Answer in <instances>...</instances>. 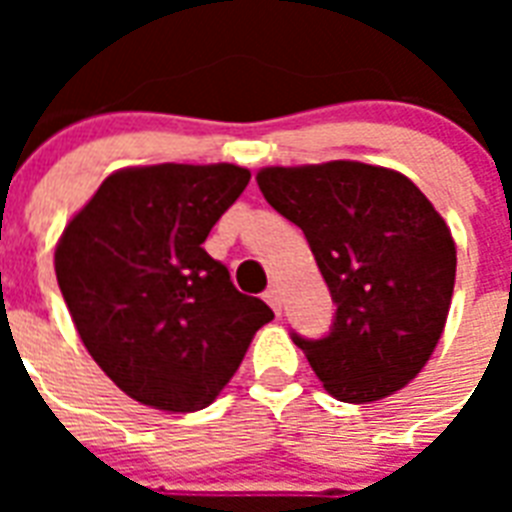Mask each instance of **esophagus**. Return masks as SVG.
Returning a JSON list of instances; mask_svg holds the SVG:
<instances>
[{
	"label": "esophagus",
	"instance_id": "34e87169",
	"mask_svg": "<svg viewBox=\"0 0 512 512\" xmlns=\"http://www.w3.org/2000/svg\"><path fill=\"white\" fill-rule=\"evenodd\" d=\"M265 303L271 305L273 311L276 313H281V292H279V287H268L265 289Z\"/></svg>",
	"mask_w": 512,
	"mask_h": 512
}]
</instances>
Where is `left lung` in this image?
<instances>
[{"label":"left lung","instance_id":"1","mask_svg":"<svg viewBox=\"0 0 512 512\" xmlns=\"http://www.w3.org/2000/svg\"><path fill=\"white\" fill-rule=\"evenodd\" d=\"M257 185L303 228L337 305L321 340L292 332L327 393L366 404L404 388L449 316L457 249L444 217L409 177L361 162L268 167Z\"/></svg>","mask_w":512,"mask_h":512}]
</instances>
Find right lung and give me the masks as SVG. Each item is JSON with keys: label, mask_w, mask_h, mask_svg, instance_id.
Segmentation results:
<instances>
[{"label": "right lung", "mask_w": 512, "mask_h": 512, "mask_svg": "<svg viewBox=\"0 0 512 512\" xmlns=\"http://www.w3.org/2000/svg\"><path fill=\"white\" fill-rule=\"evenodd\" d=\"M249 183L236 164H154L103 180L55 249L84 348L140 404L199 412L273 311L201 247Z\"/></svg>", "instance_id": "1"}]
</instances>
